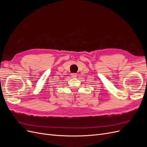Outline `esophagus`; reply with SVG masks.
I'll return each mask as SVG.
<instances>
[{
  "mask_svg": "<svg viewBox=\"0 0 147 147\" xmlns=\"http://www.w3.org/2000/svg\"><path fill=\"white\" fill-rule=\"evenodd\" d=\"M71 75H72V77L73 78H75L77 77V74H75V73H73V74H71Z\"/></svg>",
  "mask_w": 147,
  "mask_h": 147,
  "instance_id": "obj_1",
  "label": "esophagus"
}]
</instances>
